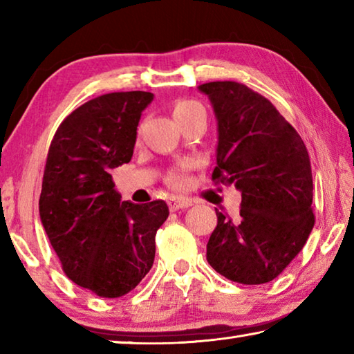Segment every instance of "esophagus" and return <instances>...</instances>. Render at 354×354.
<instances>
[{
    "label": "esophagus",
    "instance_id": "esophagus-1",
    "mask_svg": "<svg viewBox=\"0 0 354 354\" xmlns=\"http://www.w3.org/2000/svg\"><path fill=\"white\" fill-rule=\"evenodd\" d=\"M192 205H194V201L190 198H185V196H171V198H169V207L171 212L179 211V209L190 207Z\"/></svg>",
    "mask_w": 354,
    "mask_h": 354
}]
</instances>
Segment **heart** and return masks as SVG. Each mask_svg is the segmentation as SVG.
I'll return each mask as SVG.
<instances>
[{
	"label": "heart",
	"mask_w": 354,
	"mask_h": 354,
	"mask_svg": "<svg viewBox=\"0 0 354 354\" xmlns=\"http://www.w3.org/2000/svg\"><path fill=\"white\" fill-rule=\"evenodd\" d=\"M198 109H203V107H201L200 103H196V101H192V100L176 101L175 106H173V117H175L176 122H179V120L189 117L190 113H194L195 111H198ZM187 183H189V179L183 171L175 170L169 175V184L171 185V187L183 189V187H185V185H187Z\"/></svg>",
	"instance_id": "obj_1"
}]
</instances>
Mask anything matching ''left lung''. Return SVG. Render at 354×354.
Returning a JSON list of instances; mask_svg holds the SVG:
<instances>
[{
    "instance_id": "8db88e82",
    "label": "left lung",
    "mask_w": 354,
    "mask_h": 354,
    "mask_svg": "<svg viewBox=\"0 0 354 354\" xmlns=\"http://www.w3.org/2000/svg\"><path fill=\"white\" fill-rule=\"evenodd\" d=\"M217 117L212 181L242 192L241 217L217 211L206 259L221 277L263 284L303 250L314 227L306 145L270 101L234 81L201 84Z\"/></svg>"
}]
</instances>
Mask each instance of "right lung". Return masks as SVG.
<instances>
[{
	"mask_svg": "<svg viewBox=\"0 0 354 354\" xmlns=\"http://www.w3.org/2000/svg\"><path fill=\"white\" fill-rule=\"evenodd\" d=\"M149 92H113L77 107L48 149L40 220L67 277L103 298L127 295L154 262L162 200L122 201L111 170L133 158Z\"/></svg>",
	"mask_w": 354,
	"mask_h": 354,
	"instance_id": "right-lung-1",
	"label": "right lung"
}]
</instances>
